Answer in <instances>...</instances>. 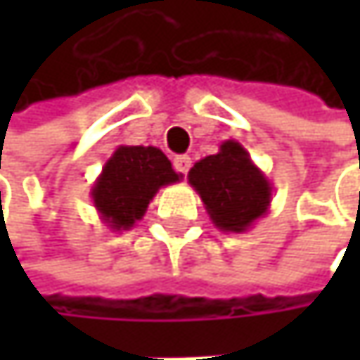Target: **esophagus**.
<instances>
[{"label":"esophagus","instance_id":"obj_1","mask_svg":"<svg viewBox=\"0 0 360 360\" xmlns=\"http://www.w3.org/2000/svg\"><path fill=\"white\" fill-rule=\"evenodd\" d=\"M173 165H175V169L179 171V173H187L189 171V167H191V158L187 156V154H179V156H175L173 158Z\"/></svg>","mask_w":360,"mask_h":360}]
</instances>
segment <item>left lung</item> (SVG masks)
<instances>
[{"label":"left lung","mask_w":360,"mask_h":360,"mask_svg":"<svg viewBox=\"0 0 360 360\" xmlns=\"http://www.w3.org/2000/svg\"><path fill=\"white\" fill-rule=\"evenodd\" d=\"M187 181L198 191L212 225L225 233H246L269 212L273 185L236 139L223 141L217 154L198 160Z\"/></svg>","instance_id":"8db88e82"}]
</instances>
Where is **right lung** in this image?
<instances>
[{
	"label": "right lung",
	"instance_id": "add662e5",
	"mask_svg": "<svg viewBox=\"0 0 360 360\" xmlns=\"http://www.w3.org/2000/svg\"><path fill=\"white\" fill-rule=\"evenodd\" d=\"M171 160L154 146H118L91 187L94 206L112 231H129L143 219L160 187L179 183Z\"/></svg>",
	"mask_w": 360,
	"mask_h": 360
}]
</instances>
